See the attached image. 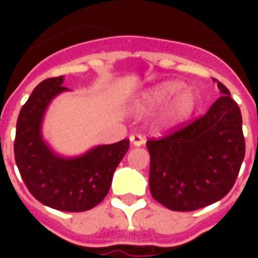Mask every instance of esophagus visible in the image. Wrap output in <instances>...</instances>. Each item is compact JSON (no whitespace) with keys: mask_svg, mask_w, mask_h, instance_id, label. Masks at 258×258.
<instances>
[{"mask_svg":"<svg viewBox=\"0 0 258 258\" xmlns=\"http://www.w3.org/2000/svg\"><path fill=\"white\" fill-rule=\"evenodd\" d=\"M130 142L134 146H142L145 144V138L141 134H133L130 137Z\"/></svg>","mask_w":258,"mask_h":258,"instance_id":"34e87169","label":"esophagus"}]
</instances>
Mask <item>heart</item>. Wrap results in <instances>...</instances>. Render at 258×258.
<instances>
[{
    "label": "heart",
    "mask_w": 258,
    "mask_h": 258,
    "mask_svg": "<svg viewBox=\"0 0 258 258\" xmlns=\"http://www.w3.org/2000/svg\"><path fill=\"white\" fill-rule=\"evenodd\" d=\"M166 103L168 105L159 117V125L162 128H173L190 117L198 103V98L192 90H185L184 83L175 80L164 81L146 91L135 105V110L138 113H149Z\"/></svg>",
    "instance_id": "1"
}]
</instances>
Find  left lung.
<instances>
[{"label": "left lung", "instance_id": "left-lung-1", "mask_svg": "<svg viewBox=\"0 0 258 258\" xmlns=\"http://www.w3.org/2000/svg\"><path fill=\"white\" fill-rule=\"evenodd\" d=\"M217 87L221 96L205 116L146 142L149 189L170 210L194 211L213 205L236 181L244 157L242 114L227 87L220 81Z\"/></svg>", "mask_w": 258, "mask_h": 258}]
</instances>
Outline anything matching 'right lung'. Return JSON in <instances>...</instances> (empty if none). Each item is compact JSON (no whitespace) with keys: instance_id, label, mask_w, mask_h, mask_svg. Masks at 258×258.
I'll return each mask as SVG.
<instances>
[{"instance_id":"1","label":"right lung","mask_w":258,"mask_h":258,"mask_svg":"<svg viewBox=\"0 0 258 258\" xmlns=\"http://www.w3.org/2000/svg\"><path fill=\"white\" fill-rule=\"evenodd\" d=\"M63 80V76L44 80L31 92L20 109L14 151L22 179L38 202L55 210L77 213L105 199L130 141L95 146L76 157L55 153L42 138L41 125L51 101L69 91Z\"/></svg>"}]
</instances>
